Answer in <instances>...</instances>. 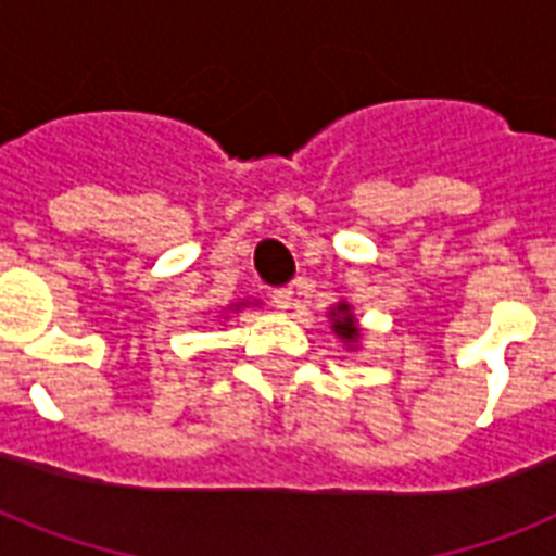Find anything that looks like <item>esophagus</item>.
I'll use <instances>...</instances> for the list:
<instances>
[{"mask_svg": "<svg viewBox=\"0 0 556 556\" xmlns=\"http://www.w3.org/2000/svg\"><path fill=\"white\" fill-rule=\"evenodd\" d=\"M291 300H294V291H291V288H274V291H270V303L277 305V308H282V312L291 308Z\"/></svg>", "mask_w": 556, "mask_h": 556, "instance_id": "obj_1", "label": "esophagus"}]
</instances>
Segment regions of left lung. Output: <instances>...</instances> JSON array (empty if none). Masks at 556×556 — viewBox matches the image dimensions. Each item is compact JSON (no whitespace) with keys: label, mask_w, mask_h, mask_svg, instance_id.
<instances>
[{"label":"left lung","mask_w":556,"mask_h":556,"mask_svg":"<svg viewBox=\"0 0 556 556\" xmlns=\"http://www.w3.org/2000/svg\"><path fill=\"white\" fill-rule=\"evenodd\" d=\"M331 317H338V320H334V331H338L340 338L346 340H355L357 334H361V331H357V326H355V320H352V314H349V305H343L340 303L338 305V312H331Z\"/></svg>","instance_id":"left-lung-1"}]
</instances>
